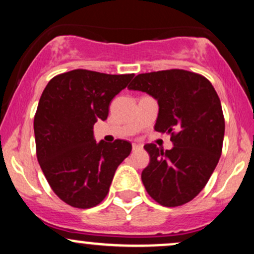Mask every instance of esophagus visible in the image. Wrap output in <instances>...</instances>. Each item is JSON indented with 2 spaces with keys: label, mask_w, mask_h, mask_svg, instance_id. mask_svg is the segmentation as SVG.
Returning a JSON list of instances; mask_svg holds the SVG:
<instances>
[{
  "label": "esophagus",
  "mask_w": 254,
  "mask_h": 254,
  "mask_svg": "<svg viewBox=\"0 0 254 254\" xmlns=\"http://www.w3.org/2000/svg\"><path fill=\"white\" fill-rule=\"evenodd\" d=\"M142 148H143V147H142L141 144H136V143H133V144H132V150H133V151H136V150H141Z\"/></svg>",
  "instance_id": "esophagus-1"
}]
</instances>
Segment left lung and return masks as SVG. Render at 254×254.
<instances>
[{"label":"left lung","mask_w":254,"mask_h":254,"mask_svg":"<svg viewBox=\"0 0 254 254\" xmlns=\"http://www.w3.org/2000/svg\"><path fill=\"white\" fill-rule=\"evenodd\" d=\"M127 88L156 99L154 129L170 133L173 148L148 143L150 156L142 172L149 196L164 206L190 202L203 190L222 153L224 118L220 98L210 81L183 69L139 74Z\"/></svg>","instance_id":"8db88e82"}]
</instances>
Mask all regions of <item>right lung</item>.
I'll use <instances>...</instances> for the list:
<instances>
[{"instance_id": "add662e5", "label": "right lung", "mask_w": 254, "mask_h": 254, "mask_svg": "<svg viewBox=\"0 0 254 254\" xmlns=\"http://www.w3.org/2000/svg\"><path fill=\"white\" fill-rule=\"evenodd\" d=\"M132 77L76 69L51 78L40 97L33 123L38 162L52 191L74 208L98 205L131 153L123 139L97 143L93 125L107 119L110 103Z\"/></svg>"}]
</instances>
